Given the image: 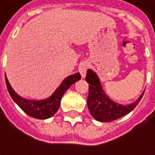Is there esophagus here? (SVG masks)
Segmentation results:
<instances>
[{
  "label": "esophagus",
  "instance_id": "1",
  "mask_svg": "<svg viewBox=\"0 0 155 155\" xmlns=\"http://www.w3.org/2000/svg\"><path fill=\"white\" fill-rule=\"evenodd\" d=\"M87 69H88V64L87 63L84 62L80 64V65L78 67V70H79V72H80V74L83 78H84L85 76H86Z\"/></svg>",
  "mask_w": 155,
  "mask_h": 155
}]
</instances>
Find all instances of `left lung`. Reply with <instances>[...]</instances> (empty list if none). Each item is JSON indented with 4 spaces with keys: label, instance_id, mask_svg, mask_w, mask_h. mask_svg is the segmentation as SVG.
<instances>
[{
    "label": "left lung",
    "instance_id": "1",
    "mask_svg": "<svg viewBox=\"0 0 155 155\" xmlns=\"http://www.w3.org/2000/svg\"><path fill=\"white\" fill-rule=\"evenodd\" d=\"M85 80L89 85L87 98L88 109L91 115L98 122H110L128 115L139 104L144 92L138 99L128 105L118 104L108 97L104 91L98 76L91 69H88Z\"/></svg>",
    "mask_w": 155,
    "mask_h": 155
}]
</instances>
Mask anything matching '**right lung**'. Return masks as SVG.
Masks as SVG:
<instances>
[{"label": "right lung", "instance_id": "obj_1", "mask_svg": "<svg viewBox=\"0 0 155 155\" xmlns=\"http://www.w3.org/2000/svg\"><path fill=\"white\" fill-rule=\"evenodd\" d=\"M5 78H6V84L8 91L11 97L15 102V104L24 112H26L28 116L36 119L44 120L50 118L56 113L59 108L63 95L73 84H75L77 81L80 80L81 76L79 72L68 76L66 78L63 80L60 85L51 94V97L43 100H29L19 96L10 85L6 74H5Z\"/></svg>", "mask_w": 155, "mask_h": 155}]
</instances>
